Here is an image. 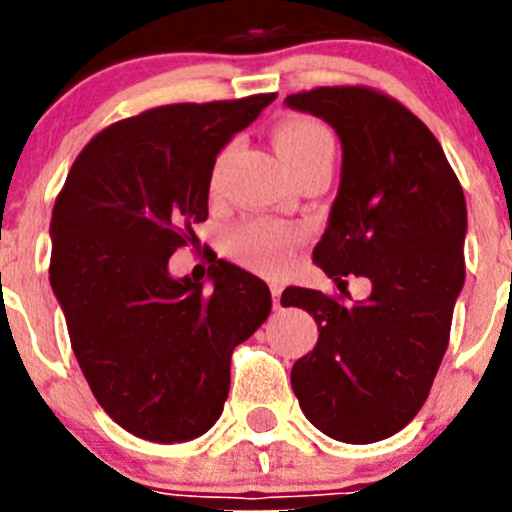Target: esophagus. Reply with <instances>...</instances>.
Segmentation results:
<instances>
[{
  "instance_id": "esophagus-1",
  "label": "esophagus",
  "mask_w": 512,
  "mask_h": 512,
  "mask_svg": "<svg viewBox=\"0 0 512 512\" xmlns=\"http://www.w3.org/2000/svg\"><path fill=\"white\" fill-rule=\"evenodd\" d=\"M280 297H282V287L280 285H272V304H275V309H282Z\"/></svg>"
}]
</instances>
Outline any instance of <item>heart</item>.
Returning a JSON list of instances; mask_svg holds the SVG:
<instances>
[{
    "instance_id": "heart-1",
    "label": "heart",
    "mask_w": 512,
    "mask_h": 512,
    "mask_svg": "<svg viewBox=\"0 0 512 512\" xmlns=\"http://www.w3.org/2000/svg\"><path fill=\"white\" fill-rule=\"evenodd\" d=\"M275 148L280 158L285 160L289 173H302L309 165L319 160L334 158V143L327 128L319 126L312 118H287L272 133ZM225 156L215 163L213 180H218L220 168H223ZM227 247L232 255L245 265L257 267L262 272H282L289 260V247H292V235L285 227L267 223V220H252V223L237 225L227 237Z\"/></svg>"
}]
</instances>
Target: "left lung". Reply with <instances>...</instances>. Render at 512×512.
<instances>
[{"mask_svg": "<svg viewBox=\"0 0 512 512\" xmlns=\"http://www.w3.org/2000/svg\"><path fill=\"white\" fill-rule=\"evenodd\" d=\"M342 141V180L312 257L339 289L369 277L364 302L287 287L285 307L317 322L292 366L304 416L329 438L394 436L428 399L466 280V198L441 143L396 98L369 86H319L285 98ZM349 297L347 289H342Z\"/></svg>", "mask_w": 512, "mask_h": 512, "instance_id": "1", "label": "left lung"}]
</instances>
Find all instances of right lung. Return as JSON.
Instances as JSON below:
<instances>
[{"label":"right lung","mask_w":512,"mask_h":512,"mask_svg":"<svg viewBox=\"0 0 512 512\" xmlns=\"http://www.w3.org/2000/svg\"><path fill=\"white\" fill-rule=\"evenodd\" d=\"M277 94L170 103L113 123L71 165L51 213L49 280L96 401L128 433L198 438L230 391V356L272 309L270 287L210 267V292L168 260L208 220L218 153Z\"/></svg>","instance_id":"obj_1"}]
</instances>
